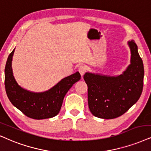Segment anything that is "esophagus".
<instances>
[{
  "mask_svg": "<svg viewBox=\"0 0 151 151\" xmlns=\"http://www.w3.org/2000/svg\"><path fill=\"white\" fill-rule=\"evenodd\" d=\"M78 69H79V73L81 74V75L83 76V74H84L85 72H86V68H85V66H83V65L79 66Z\"/></svg>",
  "mask_w": 151,
  "mask_h": 151,
  "instance_id": "34e87169",
  "label": "esophagus"
}]
</instances>
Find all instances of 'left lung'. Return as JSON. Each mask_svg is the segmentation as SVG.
<instances>
[{"instance_id": "obj_1", "label": "left lung", "mask_w": 151, "mask_h": 151, "mask_svg": "<svg viewBox=\"0 0 151 151\" xmlns=\"http://www.w3.org/2000/svg\"><path fill=\"white\" fill-rule=\"evenodd\" d=\"M130 65L121 75L111 77L86 72L83 79L88 86V102L93 116L112 119L125 114L140 98L144 86V69L138 48L129 41Z\"/></svg>"}]
</instances>
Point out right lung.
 <instances>
[{
  "instance_id": "1",
  "label": "right lung",
  "mask_w": 151,
  "mask_h": 151,
  "mask_svg": "<svg viewBox=\"0 0 151 151\" xmlns=\"http://www.w3.org/2000/svg\"><path fill=\"white\" fill-rule=\"evenodd\" d=\"M14 49L9 53L5 68V91L9 101L23 114L33 119L56 116L60 111L65 95L74 83L81 79L79 72L64 78L45 92H31L21 87L13 75L12 61Z\"/></svg>"
}]
</instances>
